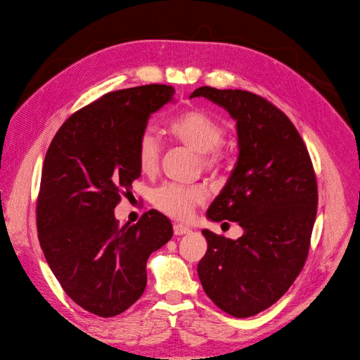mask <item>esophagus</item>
I'll list each match as a JSON object with an SVG mask.
<instances>
[{
    "label": "esophagus",
    "mask_w": 360,
    "mask_h": 360,
    "mask_svg": "<svg viewBox=\"0 0 360 360\" xmlns=\"http://www.w3.org/2000/svg\"><path fill=\"white\" fill-rule=\"evenodd\" d=\"M189 232H191V229L186 228V226H184V225H181V224H175V225H174V233H175V235H186V233H189Z\"/></svg>",
    "instance_id": "1"
}]
</instances>
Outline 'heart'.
Here are the masks:
<instances>
[{"label":"heart","mask_w":360,"mask_h":360,"mask_svg":"<svg viewBox=\"0 0 360 360\" xmlns=\"http://www.w3.org/2000/svg\"><path fill=\"white\" fill-rule=\"evenodd\" d=\"M169 135L186 148L198 152V160L203 171L217 174L229 162V150L222 143L225 125L202 108L189 110L175 117L168 125ZM139 168L155 172L161 161V141L152 127L143 128L136 143ZM207 199L205 192L196 185H181L175 182L162 184L152 191L150 200L161 212L179 221L188 219L193 210Z\"/></svg>","instance_id":"heart-1"}]
</instances>
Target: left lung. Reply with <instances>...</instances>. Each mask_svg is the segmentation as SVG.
<instances>
[{
    "instance_id": "left-lung-1",
    "label": "left lung",
    "mask_w": 360,
    "mask_h": 360,
    "mask_svg": "<svg viewBox=\"0 0 360 360\" xmlns=\"http://www.w3.org/2000/svg\"><path fill=\"white\" fill-rule=\"evenodd\" d=\"M195 96L211 99L236 120L238 162L207 215L243 228L236 240L202 231L208 250L198 275L219 309L249 318L278 302L307 259L318 211L316 175L297 129L266 98L212 86L195 89Z\"/></svg>"
}]
</instances>
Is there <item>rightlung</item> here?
Wrapping results in <instances>:
<instances>
[{
    "mask_svg": "<svg viewBox=\"0 0 360 360\" xmlns=\"http://www.w3.org/2000/svg\"><path fill=\"white\" fill-rule=\"evenodd\" d=\"M174 94L150 84L102 95L74 112L46 150L39 245L64 292L96 316H117L142 296L149 255L172 238L171 221L155 210L135 225H120L114 210L141 175L136 143L149 115Z\"/></svg>",
    "mask_w": 360,
    "mask_h": 360,
    "instance_id": "obj_1",
    "label": "right lung"
}]
</instances>
